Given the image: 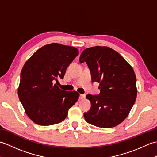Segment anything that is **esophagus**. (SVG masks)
I'll use <instances>...</instances> for the list:
<instances>
[{"label": "esophagus", "mask_w": 157, "mask_h": 157, "mask_svg": "<svg viewBox=\"0 0 157 157\" xmlns=\"http://www.w3.org/2000/svg\"><path fill=\"white\" fill-rule=\"evenodd\" d=\"M85 98V96L83 94H79V100H84Z\"/></svg>", "instance_id": "obj_1"}]
</instances>
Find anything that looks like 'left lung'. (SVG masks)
Masks as SVG:
<instances>
[{"mask_svg": "<svg viewBox=\"0 0 157 157\" xmlns=\"http://www.w3.org/2000/svg\"><path fill=\"white\" fill-rule=\"evenodd\" d=\"M84 62L92 81L100 83L98 95H86L91 108L84 113L86 121L99 128L117 126L128 117L137 96L134 69L121 55L106 46L85 49L79 57V63Z\"/></svg>", "mask_w": 157, "mask_h": 157, "instance_id": "left-lung-1", "label": "left lung"}]
</instances>
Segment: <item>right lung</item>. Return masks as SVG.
Segmentation results:
<instances>
[{
    "mask_svg": "<svg viewBox=\"0 0 157 157\" xmlns=\"http://www.w3.org/2000/svg\"><path fill=\"white\" fill-rule=\"evenodd\" d=\"M78 53L73 46L52 43L36 51L23 65L18 96L25 113L36 124L51 125L63 121L78 101V92L63 90L55 82L63 79Z\"/></svg>",
    "mask_w": 157,
    "mask_h": 157,
    "instance_id": "1",
    "label": "right lung"
}]
</instances>
